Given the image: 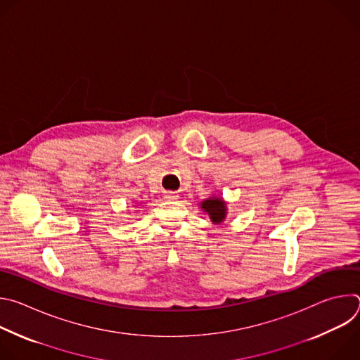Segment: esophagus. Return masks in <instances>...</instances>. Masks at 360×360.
Listing matches in <instances>:
<instances>
[{
  "label": "esophagus",
  "mask_w": 360,
  "mask_h": 360,
  "mask_svg": "<svg viewBox=\"0 0 360 360\" xmlns=\"http://www.w3.org/2000/svg\"><path fill=\"white\" fill-rule=\"evenodd\" d=\"M164 198H165V199H168V200H176V199H178V195H176V193H174V192H165Z\"/></svg>",
  "instance_id": "1"
}]
</instances>
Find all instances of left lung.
<instances>
[{
	"label": "left lung",
	"instance_id": "obj_1",
	"mask_svg": "<svg viewBox=\"0 0 360 360\" xmlns=\"http://www.w3.org/2000/svg\"><path fill=\"white\" fill-rule=\"evenodd\" d=\"M199 208L202 210V212L208 214V217L214 225H221L226 219L228 207H226V202L224 200V198L219 195H212L207 199H203L199 203Z\"/></svg>",
	"mask_w": 360,
	"mask_h": 360
}]
</instances>
